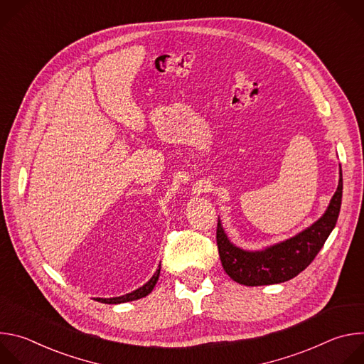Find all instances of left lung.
<instances>
[{
	"label": "left lung",
	"mask_w": 364,
	"mask_h": 364,
	"mask_svg": "<svg viewBox=\"0 0 364 364\" xmlns=\"http://www.w3.org/2000/svg\"><path fill=\"white\" fill-rule=\"evenodd\" d=\"M343 196V176L326 213L294 237L272 245L264 250H243L226 236L220 220L218 222V249L225 272L237 284L246 287L272 285L292 279L302 272L324 246L334 229Z\"/></svg>",
	"instance_id": "1"
}]
</instances>
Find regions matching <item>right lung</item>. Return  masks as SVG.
I'll return each mask as SVG.
<instances>
[{"label": "right lung", "mask_w": 364, "mask_h": 364, "mask_svg": "<svg viewBox=\"0 0 364 364\" xmlns=\"http://www.w3.org/2000/svg\"><path fill=\"white\" fill-rule=\"evenodd\" d=\"M160 271H161V265L159 267L157 271H155L152 278L145 285H142L141 288H138V289H135V291H132L129 294H125L122 296H115V298H97V301L103 302V304H121V302H129V301H135V299L144 298V296H146L154 289L155 284H157L159 277H160Z\"/></svg>", "instance_id": "obj_1"}]
</instances>
